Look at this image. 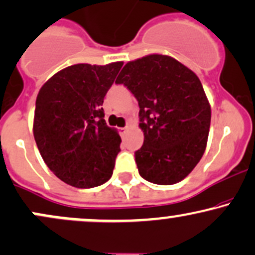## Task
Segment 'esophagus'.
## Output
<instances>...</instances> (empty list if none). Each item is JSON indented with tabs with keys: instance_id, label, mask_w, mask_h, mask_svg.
Instances as JSON below:
<instances>
[{
	"instance_id": "1",
	"label": "esophagus",
	"mask_w": 255,
	"mask_h": 255,
	"mask_svg": "<svg viewBox=\"0 0 255 255\" xmlns=\"http://www.w3.org/2000/svg\"><path fill=\"white\" fill-rule=\"evenodd\" d=\"M128 131V127H125V128H120V134H121V135H125L126 133H127Z\"/></svg>"
}]
</instances>
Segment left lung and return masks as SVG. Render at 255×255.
Segmentation results:
<instances>
[{
  "instance_id": "obj_1",
  "label": "left lung",
  "mask_w": 255,
  "mask_h": 255,
  "mask_svg": "<svg viewBox=\"0 0 255 255\" xmlns=\"http://www.w3.org/2000/svg\"><path fill=\"white\" fill-rule=\"evenodd\" d=\"M139 103L144 144L135 152L140 176L174 184L191 174L209 137L211 107L194 72L166 55L129 61L116 79Z\"/></svg>"
}]
</instances>
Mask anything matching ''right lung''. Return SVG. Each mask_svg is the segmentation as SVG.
Returning a JSON list of instances; mask_svg holds the SVG:
<instances>
[{
  "label": "right lung",
  "mask_w": 255,
  "mask_h": 255,
  "mask_svg": "<svg viewBox=\"0 0 255 255\" xmlns=\"http://www.w3.org/2000/svg\"><path fill=\"white\" fill-rule=\"evenodd\" d=\"M124 62L79 63L40 87L33 135L48 168L69 186L92 188L113 175L121 137L107 126L102 108Z\"/></svg>",
  "instance_id": "1"
}]
</instances>
